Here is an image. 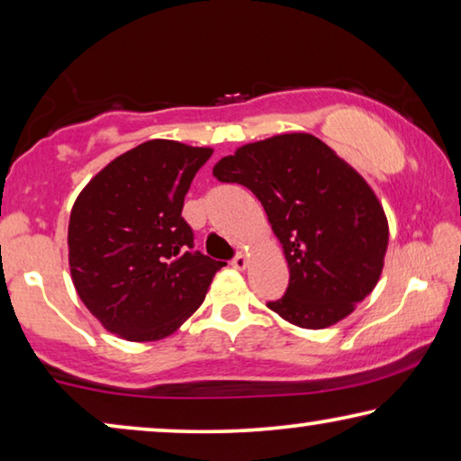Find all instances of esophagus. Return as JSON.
<instances>
[{
  "mask_svg": "<svg viewBox=\"0 0 461 461\" xmlns=\"http://www.w3.org/2000/svg\"><path fill=\"white\" fill-rule=\"evenodd\" d=\"M231 267H233V268H238V270H244V268L248 267V254H244V252H238V254H236V258L231 260Z\"/></svg>",
  "mask_w": 461,
  "mask_h": 461,
  "instance_id": "esophagus-1",
  "label": "esophagus"
}]
</instances>
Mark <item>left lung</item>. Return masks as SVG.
Listing matches in <instances>:
<instances>
[{"mask_svg":"<svg viewBox=\"0 0 461 461\" xmlns=\"http://www.w3.org/2000/svg\"><path fill=\"white\" fill-rule=\"evenodd\" d=\"M213 176L250 188L283 244L289 287L267 303L283 320L320 330L374 291L388 219L361 174L318 137L285 133L242 145L219 159Z\"/></svg>","mask_w":461,"mask_h":461,"instance_id":"1","label":"left lung"}]
</instances>
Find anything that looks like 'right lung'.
Listing matches in <instances>:
<instances>
[{
    "instance_id": "obj_1",
    "label": "right lung",
    "mask_w": 461,
    "mask_h": 461,
    "mask_svg": "<svg viewBox=\"0 0 461 461\" xmlns=\"http://www.w3.org/2000/svg\"><path fill=\"white\" fill-rule=\"evenodd\" d=\"M211 148L151 139L87 182L69 217L76 291L108 332L159 340L199 310L225 262L194 252L182 217L194 174Z\"/></svg>"
}]
</instances>
